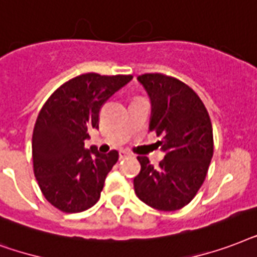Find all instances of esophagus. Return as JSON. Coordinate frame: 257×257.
Segmentation results:
<instances>
[{"label": "esophagus", "instance_id": "34e87169", "mask_svg": "<svg viewBox=\"0 0 257 257\" xmlns=\"http://www.w3.org/2000/svg\"><path fill=\"white\" fill-rule=\"evenodd\" d=\"M128 156H130V153H127L126 150L119 151V158H120V160H123V158H126V157H128Z\"/></svg>", "mask_w": 257, "mask_h": 257}]
</instances>
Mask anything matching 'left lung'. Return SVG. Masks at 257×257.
Wrapping results in <instances>:
<instances>
[{
  "label": "left lung",
  "mask_w": 257,
  "mask_h": 257,
  "mask_svg": "<svg viewBox=\"0 0 257 257\" xmlns=\"http://www.w3.org/2000/svg\"><path fill=\"white\" fill-rule=\"evenodd\" d=\"M138 81L150 97L149 131L162 137L158 145L165 158L156 168L147 157H137L135 194L154 209H181L197 194L213 157L209 114L198 95L176 77L145 73Z\"/></svg>",
  "instance_id": "8db88e82"
}]
</instances>
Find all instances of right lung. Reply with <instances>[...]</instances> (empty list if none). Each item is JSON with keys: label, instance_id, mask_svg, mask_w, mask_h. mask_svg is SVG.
Instances as JSON below:
<instances>
[{"label": "right lung", "instance_id": "right-lung-1", "mask_svg": "<svg viewBox=\"0 0 257 257\" xmlns=\"http://www.w3.org/2000/svg\"><path fill=\"white\" fill-rule=\"evenodd\" d=\"M131 79L84 73L59 87L40 111L32 137L33 170L44 197L61 212H83L100 198L119 154L88 150L84 141L99 128L103 103Z\"/></svg>", "mask_w": 257, "mask_h": 257}]
</instances>
